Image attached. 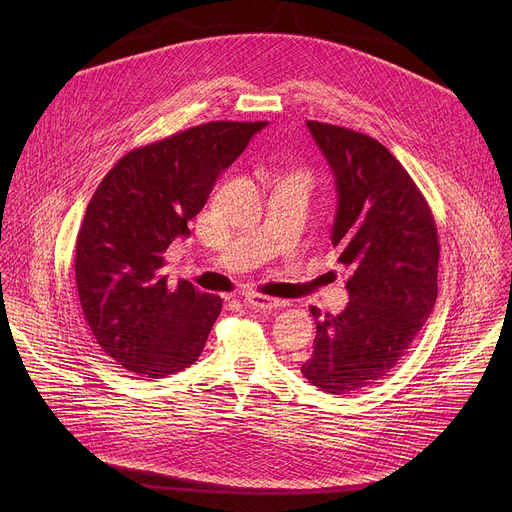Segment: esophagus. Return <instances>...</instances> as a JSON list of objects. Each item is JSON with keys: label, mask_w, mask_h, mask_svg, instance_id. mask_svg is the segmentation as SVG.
<instances>
[{"label": "esophagus", "mask_w": 512, "mask_h": 512, "mask_svg": "<svg viewBox=\"0 0 512 512\" xmlns=\"http://www.w3.org/2000/svg\"><path fill=\"white\" fill-rule=\"evenodd\" d=\"M245 302L257 310H275V308H281L285 306L283 300H277V298H269V296H263V294H255V291H249V294H245Z\"/></svg>", "instance_id": "obj_1"}]
</instances>
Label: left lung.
Here are the masks:
<instances>
[{"instance_id": "8db88e82", "label": "left lung", "mask_w": 512, "mask_h": 512, "mask_svg": "<svg viewBox=\"0 0 512 512\" xmlns=\"http://www.w3.org/2000/svg\"><path fill=\"white\" fill-rule=\"evenodd\" d=\"M332 168L338 208L332 245L352 269L350 302L316 322L304 377L332 395L385 379L429 318L437 300L440 243L433 214L399 160L377 139L306 121Z\"/></svg>"}]
</instances>
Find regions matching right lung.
<instances>
[{
    "label": "right lung",
    "mask_w": 512,
    "mask_h": 512,
    "mask_svg": "<svg viewBox=\"0 0 512 512\" xmlns=\"http://www.w3.org/2000/svg\"><path fill=\"white\" fill-rule=\"evenodd\" d=\"M267 121H210L125 154L95 190L75 249L85 320L123 369L160 379L200 356L223 300L168 283L164 253Z\"/></svg>",
    "instance_id": "obj_1"
}]
</instances>
